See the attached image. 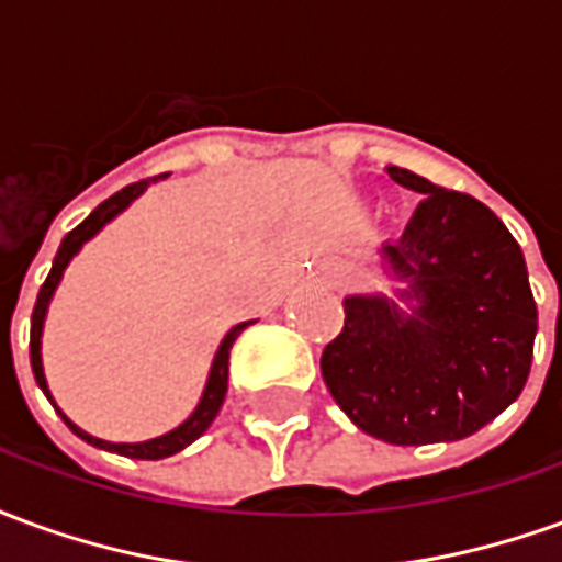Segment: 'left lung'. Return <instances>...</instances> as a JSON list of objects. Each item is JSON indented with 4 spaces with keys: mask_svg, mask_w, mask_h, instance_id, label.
<instances>
[{
    "mask_svg": "<svg viewBox=\"0 0 562 562\" xmlns=\"http://www.w3.org/2000/svg\"><path fill=\"white\" fill-rule=\"evenodd\" d=\"M389 177L424 195L401 240L379 249L401 289L342 301L322 376L349 422L382 442H458L527 385L539 328L530 277L482 201L394 165Z\"/></svg>",
    "mask_w": 562,
    "mask_h": 562,
    "instance_id": "1",
    "label": "left lung"
}]
</instances>
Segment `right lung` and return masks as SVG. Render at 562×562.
Returning a JSON list of instances; mask_svg holds the SVG:
<instances>
[{"mask_svg": "<svg viewBox=\"0 0 562 562\" xmlns=\"http://www.w3.org/2000/svg\"><path fill=\"white\" fill-rule=\"evenodd\" d=\"M149 180H140V183H132L126 189H120L116 195H111L108 201H102L99 207L92 210L87 220L80 222L78 228H71V232L63 237V244H59V252L54 258V268L47 273V280H44L42 292H38V301H35V310H32V330H30V361H32V373H35V382H38V389L44 391V397L54 403V409L63 415V422L68 424V430L75 436H80L83 442H90V446L102 448V451H114V454H123V458H135V460H161V458H171L177 451H183L186 446H192L198 436L207 430L213 418L220 415L222 401H225V391H228V355H232L234 340L244 334L252 322H240V325H234L225 337H222L220 349L213 355V364H210L207 382H204V391H201V401L192 409V415L186 418L183 424H177L173 430L161 436H153V439H144V442H108V439H99V436L87 434V430H80L78 424L71 422L59 406H56L54 394L47 389V379H44V364H42V334H44V318H47V306L54 301V292L59 289V282H63V273L71 265V258L78 256L83 244H90L95 234L102 232L108 222H114L123 210L132 204V201H138L144 192H147Z\"/></svg>", "mask_w": 562, "mask_h": 562, "instance_id": "right-lung-1", "label": "right lung"}]
</instances>
